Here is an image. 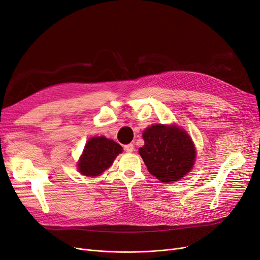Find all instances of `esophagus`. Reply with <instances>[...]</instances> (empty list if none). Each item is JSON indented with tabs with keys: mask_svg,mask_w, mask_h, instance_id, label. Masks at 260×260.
<instances>
[{
	"mask_svg": "<svg viewBox=\"0 0 260 260\" xmlns=\"http://www.w3.org/2000/svg\"><path fill=\"white\" fill-rule=\"evenodd\" d=\"M124 150L126 151V152H128V153L133 152L134 151V145H132V143H129V145H125L124 146Z\"/></svg>",
	"mask_w": 260,
	"mask_h": 260,
	"instance_id": "obj_1",
	"label": "esophagus"
}]
</instances>
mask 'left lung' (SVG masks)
Instances as JSON below:
<instances>
[{
  "instance_id": "left-lung-1",
  "label": "left lung",
  "mask_w": 260,
  "mask_h": 260,
  "mask_svg": "<svg viewBox=\"0 0 260 260\" xmlns=\"http://www.w3.org/2000/svg\"><path fill=\"white\" fill-rule=\"evenodd\" d=\"M139 154L150 174L161 182L178 181L194 165L196 151L186 132L177 126L152 125L142 134Z\"/></svg>"
}]
</instances>
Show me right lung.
<instances>
[{"mask_svg": "<svg viewBox=\"0 0 260 260\" xmlns=\"http://www.w3.org/2000/svg\"><path fill=\"white\" fill-rule=\"evenodd\" d=\"M122 152L119 143L105 137H93L84 147L78 162L80 174L84 176H99L111 166L113 159Z\"/></svg>", "mask_w": 260, "mask_h": 260, "instance_id": "obj_1", "label": "right lung"}]
</instances>
